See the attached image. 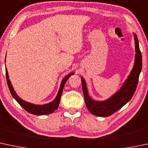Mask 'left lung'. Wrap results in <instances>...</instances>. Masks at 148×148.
<instances>
[{"label":"left lung","instance_id":"left-lung-1","mask_svg":"<svg viewBox=\"0 0 148 148\" xmlns=\"http://www.w3.org/2000/svg\"><path fill=\"white\" fill-rule=\"evenodd\" d=\"M133 35L135 40L136 55L133 69L121 88L114 94L112 95L109 99L101 101L91 99L88 95L85 79L82 77H81L85 103L88 111L93 115L101 117H107L111 116L125 105L133 97L136 90L140 74L142 70V54L140 50L139 42L136 34L133 33Z\"/></svg>","mask_w":148,"mask_h":148}]
</instances>
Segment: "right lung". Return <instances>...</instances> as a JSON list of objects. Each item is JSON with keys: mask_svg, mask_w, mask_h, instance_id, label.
I'll list each match as a JSON object with an SVG mask.
<instances>
[{"mask_svg": "<svg viewBox=\"0 0 148 148\" xmlns=\"http://www.w3.org/2000/svg\"><path fill=\"white\" fill-rule=\"evenodd\" d=\"M5 74H6V79H7L8 82V86L9 90L10 91V94L12 96V97L16 100V101L24 108L25 111H27L28 113H31L33 115H37V116H42V115H47V114H50V113H53V112L58 108L59 104H60V99H61V96L62 94V91H63L64 86L65 83L68 79L71 77V75L74 74V72L70 73L69 74L66 75L64 77V78L62 79L61 84H60V89H59L58 93H57V96L55 99L52 101V102H49L48 103L43 104V105H36V104L31 103L27 102L23 100L21 98H20L16 94V92L14 90L12 85L10 82V79H9L8 73L7 69H5Z\"/></svg>", "mask_w": 148, "mask_h": 148, "instance_id": "obj_1", "label": "right lung"}]
</instances>
